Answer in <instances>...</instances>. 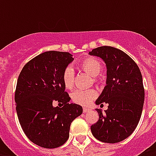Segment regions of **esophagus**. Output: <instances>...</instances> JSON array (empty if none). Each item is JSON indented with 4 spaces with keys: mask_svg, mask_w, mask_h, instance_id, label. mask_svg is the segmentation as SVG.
I'll use <instances>...</instances> for the list:
<instances>
[{
    "mask_svg": "<svg viewBox=\"0 0 156 156\" xmlns=\"http://www.w3.org/2000/svg\"><path fill=\"white\" fill-rule=\"evenodd\" d=\"M89 111H90V108H83V112H87Z\"/></svg>",
    "mask_w": 156,
    "mask_h": 156,
    "instance_id": "obj_1",
    "label": "esophagus"
}]
</instances>
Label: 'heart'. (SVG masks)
Wrapping results in <instances>:
<instances>
[{"mask_svg": "<svg viewBox=\"0 0 156 156\" xmlns=\"http://www.w3.org/2000/svg\"><path fill=\"white\" fill-rule=\"evenodd\" d=\"M81 67L83 70L90 74L93 77H97L100 75L102 71V64L99 60L93 57L85 59L81 63ZM75 73L72 66H67L62 74V80L64 86L67 89H71L74 84ZM97 95V92L95 90H75L71 94V98L74 103L79 104H90L93 99Z\"/></svg>", "mask_w": 156, "mask_h": 156, "instance_id": "obj_1", "label": "heart"}]
</instances>
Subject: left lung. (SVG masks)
Returning <instances> with one entry per match:
<instances>
[{"label":"left lung","instance_id":"obj_1","mask_svg":"<svg viewBox=\"0 0 156 156\" xmlns=\"http://www.w3.org/2000/svg\"><path fill=\"white\" fill-rule=\"evenodd\" d=\"M89 55L106 64V86L95 104H108L104 113L95 109L99 120L90 126L91 133L103 143H119L132 134L141 118L145 98L142 73L133 59L116 48H96Z\"/></svg>","mask_w":156,"mask_h":156}]
</instances>
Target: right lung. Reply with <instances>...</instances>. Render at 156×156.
I'll use <instances>...</instances> for the list:
<instances>
[{
    "label": "right lung",
    "instance_id": "1",
    "mask_svg": "<svg viewBox=\"0 0 156 156\" xmlns=\"http://www.w3.org/2000/svg\"><path fill=\"white\" fill-rule=\"evenodd\" d=\"M73 61L69 52H43L26 64L18 76L14 100L19 123L27 137L41 147L63 145L72 121L83 113V107L69 103L62 80ZM55 102L63 107H54Z\"/></svg>",
    "mask_w": 156,
    "mask_h": 156
}]
</instances>
